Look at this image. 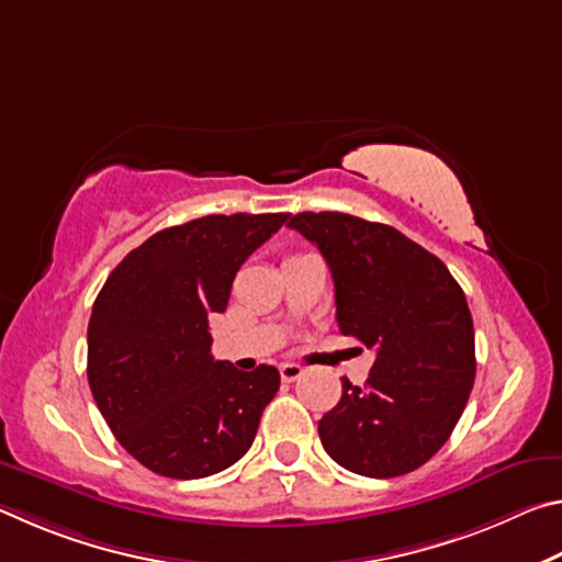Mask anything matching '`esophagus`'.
<instances>
[{"mask_svg": "<svg viewBox=\"0 0 562 562\" xmlns=\"http://www.w3.org/2000/svg\"><path fill=\"white\" fill-rule=\"evenodd\" d=\"M304 374V369L300 364H292V361H288V364H280V376L282 382H297V379Z\"/></svg>", "mask_w": 562, "mask_h": 562, "instance_id": "esophagus-1", "label": "esophagus"}]
</instances>
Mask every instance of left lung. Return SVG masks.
<instances>
[{"instance_id": "obj_1", "label": "left lung", "mask_w": 562, "mask_h": 562, "mask_svg": "<svg viewBox=\"0 0 562 562\" xmlns=\"http://www.w3.org/2000/svg\"><path fill=\"white\" fill-rule=\"evenodd\" d=\"M335 280L337 325L374 351L364 386L341 379L319 439L341 469L394 479L449 441L475 379L473 319L446 265L392 225L347 213H297Z\"/></svg>"}]
</instances>
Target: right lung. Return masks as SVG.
<instances>
[{
    "label": "right lung",
    "instance_id": "obj_1",
    "mask_svg": "<svg viewBox=\"0 0 562 562\" xmlns=\"http://www.w3.org/2000/svg\"><path fill=\"white\" fill-rule=\"evenodd\" d=\"M290 213L205 215L166 227L109 274L89 319V386L133 459L168 479H205L240 461L280 372L215 361L207 319L240 265Z\"/></svg>",
    "mask_w": 562,
    "mask_h": 562
}]
</instances>
